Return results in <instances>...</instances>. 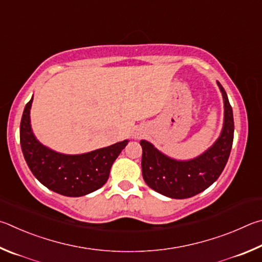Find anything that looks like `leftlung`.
<instances>
[{
    "instance_id": "8db88e82",
    "label": "left lung",
    "mask_w": 262,
    "mask_h": 262,
    "mask_svg": "<svg viewBox=\"0 0 262 262\" xmlns=\"http://www.w3.org/2000/svg\"><path fill=\"white\" fill-rule=\"evenodd\" d=\"M216 82L224 103L223 126L216 141L203 154L191 160H176L160 152L149 141L140 140L141 170L150 189L169 198L186 199L205 191L222 173L231 152L235 126L228 95Z\"/></svg>"
}]
</instances>
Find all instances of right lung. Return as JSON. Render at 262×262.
I'll return each mask as SVG.
<instances>
[{"mask_svg": "<svg viewBox=\"0 0 262 262\" xmlns=\"http://www.w3.org/2000/svg\"><path fill=\"white\" fill-rule=\"evenodd\" d=\"M33 96L25 105L20 121V146L30 170L41 184L58 194L81 196L100 189L128 140L84 154H63L46 147L35 138L30 112Z\"/></svg>", "mask_w": 262, "mask_h": 262, "instance_id": "add662e5", "label": "right lung"}]
</instances>
